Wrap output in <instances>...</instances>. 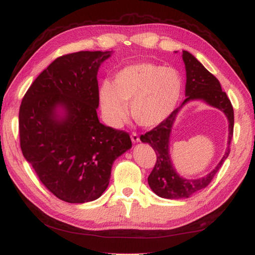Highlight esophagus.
Wrapping results in <instances>:
<instances>
[{
	"label": "esophagus",
	"mask_w": 255,
	"mask_h": 255,
	"mask_svg": "<svg viewBox=\"0 0 255 255\" xmlns=\"http://www.w3.org/2000/svg\"><path fill=\"white\" fill-rule=\"evenodd\" d=\"M131 140H132L133 143H137V142H140V136H138L137 133L133 132V133L131 134Z\"/></svg>",
	"instance_id": "esophagus-1"
}]
</instances>
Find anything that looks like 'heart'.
<instances>
[{
	"mask_svg": "<svg viewBox=\"0 0 255 255\" xmlns=\"http://www.w3.org/2000/svg\"><path fill=\"white\" fill-rule=\"evenodd\" d=\"M182 89V76L174 69L147 62L132 64L119 72L113 84L101 85V110L105 122L119 128L128 118L127 105L129 104L134 121L153 128L174 111Z\"/></svg>",
	"mask_w": 255,
	"mask_h": 255,
	"instance_id": "1",
	"label": "heart"
}]
</instances>
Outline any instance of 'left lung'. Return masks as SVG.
Returning <instances> with one entry per match:
<instances>
[{
  "mask_svg": "<svg viewBox=\"0 0 255 255\" xmlns=\"http://www.w3.org/2000/svg\"><path fill=\"white\" fill-rule=\"evenodd\" d=\"M182 59L184 61L186 71V85L184 102L181 107L175 109L165 121L158 124L151 131L140 136L141 141L148 143L155 151L156 163L151 174L147 177L148 185L152 191L158 196L164 199L179 200L190 198L196 192L208 186L214 175L222 166L224 161L230 154V144L233 136L234 127V112L231 101L228 95L222 91L219 80L210 73L195 57L187 51H183ZM192 99H202L211 106L221 109L229 120V138L228 148L226 151L223 160L219 162L217 167L209 174L196 180H187L181 178L175 172L171 165L168 154L169 135L172 123L180 108Z\"/></svg>",
  "mask_w": 255,
  "mask_h": 255,
  "instance_id": "8db88e82",
  "label": "left lung"
}]
</instances>
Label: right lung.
Here are the masks:
<instances>
[{
  "mask_svg": "<svg viewBox=\"0 0 255 255\" xmlns=\"http://www.w3.org/2000/svg\"><path fill=\"white\" fill-rule=\"evenodd\" d=\"M110 56L109 51H80L57 57L22 100L23 156L43 185L65 202L99 199L109 185L113 162L132 146L128 133L98 118L97 75Z\"/></svg>",
  "mask_w": 255,
  "mask_h": 255,
  "instance_id": "add662e5",
  "label": "right lung"
}]
</instances>
